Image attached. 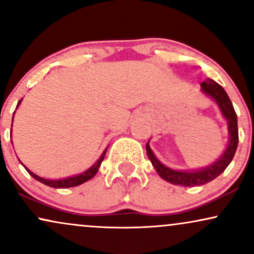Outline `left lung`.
I'll list each match as a JSON object with an SVG mask.
<instances>
[{"mask_svg":"<svg viewBox=\"0 0 254 254\" xmlns=\"http://www.w3.org/2000/svg\"><path fill=\"white\" fill-rule=\"evenodd\" d=\"M201 90L205 94L211 96L215 102L218 103L219 108H220L221 113L227 120L228 124V132H230V142L226 151L224 154L218 159L214 164H212L208 167L202 168L200 171H192V172H184V171H174L171 168L166 167L162 165L155 155L153 154L151 147H149L148 142L146 145L147 155H148L149 160H151L152 165L158 172L162 179L168 181V183L173 185H179V186L185 187H193V186H200V185H205L209 183V181L214 180L215 178L219 177L223 172L226 170V167L232 161L234 154H236L238 141H239V136H238V119L237 113L234 111L232 102H231L230 98H228L227 93L220 84L215 82L214 80L207 79L201 83Z\"/></svg>","mask_w":254,"mask_h":254,"instance_id":"1","label":"left lung"}]
</instances>
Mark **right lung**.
Returning a JSON list of instances; mask_svg holds the SVG:
<instances>
[{
	"label": "right lung",
	"instance_id": "1",
	"mask_svg": "<svg viewBox=\"0 0 254 254\" xmlns=\"http://www.w3.org/2000/svg\"><path fill=\"white\" fill-rule=\"evenodd\" d=\"M20 102H21V100H20V101H18L17 106L20 105ZM17 106H16V108H17ZM106 152H107V149H105V152L102 153V155H101V156H100L99 160L96 161L95 164H94V165L92 166V167L89 168V170H87L86 172H83L82 174L75 175V177L65 178V179H60V180H49V179H43V178H41V177H39V175L34 174L33 172L28 170V168H27L26 166H24L23 164H22V162H21V164L24 166V168H26L28 173H29V174L31 175V177L34 178V179H36L37 181H40V183L45 184V185H47V186H49V187H54V189H68V187L79 186V185L83 184V183H86V181H88L89 179H92V178L94 177V175L96 174V172H98L99 167H100V165H101V162H102V160H103V158H105Z\"/></svg>",
	"mask_w": 254,
	"mask_h": 254
}]
</instances>
